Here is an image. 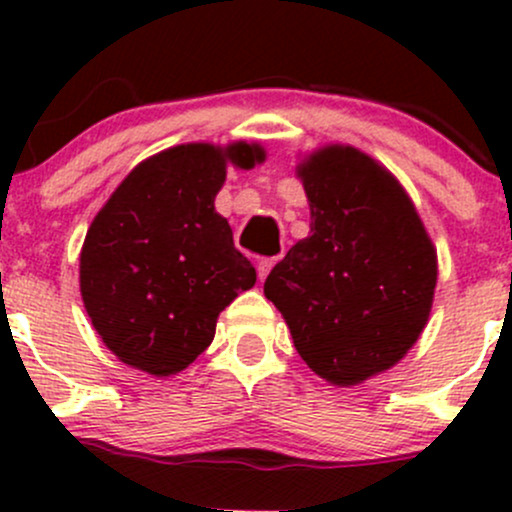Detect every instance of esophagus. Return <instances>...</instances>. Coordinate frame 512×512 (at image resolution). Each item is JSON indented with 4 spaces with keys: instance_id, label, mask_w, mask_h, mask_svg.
Here are the masks:
<instances>
[{
    "instance_id": "obj_1",
    "label": "esophagus",
    "mask_w": 512,
    "mask_h": 512,
    "mask_svg": "<svg viewBox=\"0 0 512 512\" xmlns=\"http://www.w3.org/2000/svg\"><path fill=\"white\" fill-rule=\"evenodd\" d=\"M274 264H276V257H262V260L257 262V276H260V281L267 279V274L272 272Z\"/></svg>"
}]
</instances>
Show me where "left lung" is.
I'll list each match as a JSON object with an SVG mask.
<instances>
[{
  "label": "left lung",
  "instance_id": "obj_1",
  "mask_svg": "<svg viewBox=\"0 0 512 512\" xmlns=\"http://www.w3.org/2000/svg\"><path fill=\"white\" fill-rule=\"evenodd\" d=\"M310 236L269 272L264 296L313 373L339 387L397 366L424 332L438 255L407 190L375 158L327 144L296 166Z\"/></svg>",
  "mask_w": 512,
  "mask_h": 512
}]
</instances>
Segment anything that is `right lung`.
I'll return each mask as SVG.
<instances>
[{
  "instance_id": "obj_1",
  "label": "right lung",
  "mask_w": 512,
  "mask_h": 512,
  "mask_svg": "<svg viewBox=\"0 0 512 512\" xmlns=\"http://www.w3.org/2000/svg\"><path fill=\"white\" fill-rule=\"evenodd\" d=\"M264 158L248 142L170 146L134 166L91 221L81 301L122 363L156 378L180 373L211 344L221 310L255 286L214 199L228 166Z\"/></svg>"
}]
</instances>
